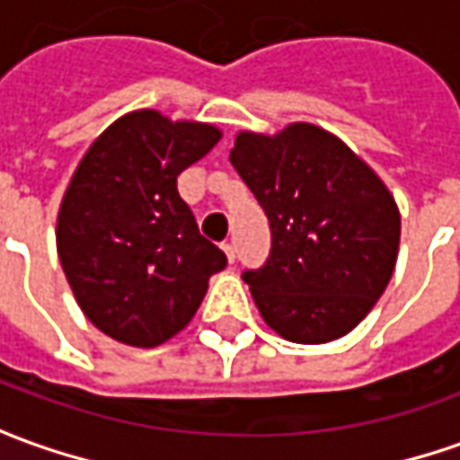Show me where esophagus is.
<instances>
[{
    "mask_svg": "<svg viewBox=\"0 0 460 460\" xmlns=\"http://www.w3.org/2000/svg\"><path fill=\"white\" fill-rule=\"evenodd\" d=\"M220 248L225 251L227 261H230V263H235V245H233V243H222Z\"/></svg>",
    "mask_w": 460,
    "mask_h": 460,
    "instance_id": "obj_1",
    "label": "esophagus"
}]
</instances>
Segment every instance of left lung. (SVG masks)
I'll return each instance as SVG.
<instances>
[{
	"label": "left lung",
	"mask_w": 460,
	"mask_h": 460,
	"mask_svg": "<svg viewBox=\"0 0 460 460\" xmlns=\"http://www.w3.org/2000/svg\"><path fill=\"white\" fill-rule=\"evenodd\" d=\"M230 164L271 227L263 266L245 269L263 320L292 343H327L361 323L397 263L399 212L379 176L338 137L289 125L240 133Z\"/></svg>",
	"instance_id": "obj_1"
}]
</instances>
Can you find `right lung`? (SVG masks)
Returning a JSON list of instances; mask_svg holds the SVG:
<instances>
[{
    "label": "right lung",
    "mask_w": 460,
    "mask_h": 460,
    "mask_svg": "<svg viewBox=\"0 0 460 460\" xmlns=\"http://www.w3.org/2000/svg\"><path fill=\"white\" fill-rule=\"evenodd\" d=\"M217 140L212 125L140 110L99 135L66 189L63 274L89 323L119 343L153 348L184 330L227 266L176 189Z\"/></svg>",
    "instance_id": "1"
}]
</instances>
